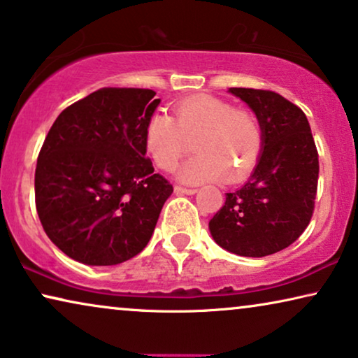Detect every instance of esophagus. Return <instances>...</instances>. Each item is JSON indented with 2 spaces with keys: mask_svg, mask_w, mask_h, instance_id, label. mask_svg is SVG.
<instances>
[{
  "mask_svg": "<svg viewBox=\"0 0 358 358\" xmlns=\"http://www.w3.org/2000/svg\"><path fill=\"white\" fill-rule=\"evenodd\" d=\"M174 192L180 195H194L197 194V189H189V187H182V185H176Z\"/></svg>",
  "mask_w": 358,
  "mask_h": 358,
  "instance_id": "1",
  "label": "esophagus"
}]
</instances>
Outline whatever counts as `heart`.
<instances>
[{
  "label": "heart",
  "instance_id": "obj_1",
  "mask_svg": "<svg viewBox=\"0 0 358 358\" xmlns=\"http://www.w3.org/2000/svg\"><path fill=\"white\" fill-rule=\"evenodd\" d=\"M197 156L185 161L178 178L187 184L224 179L241 182L256 166L264 146L257 115L212 94H195L174 106V117L155 112L146 120L143 148L163 171H171L197 138Z\"/></svg>",
  "mask_w": 358,
  "mask_h": 358
}]
</instances>
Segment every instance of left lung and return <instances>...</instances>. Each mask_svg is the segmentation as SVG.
I'll use <instances>...</instances> for the list:
<instances>
[{
	"label": "left lung",
	"mask_w": 358,
	"mask_h": 358,
	"mask_svg": "<svg viewBox=\"0 0 358 358\" xmlns=\"http://www.w3.org/2000/svg\"><path fill=\"white\" fill-rule=\"evenodd\" d=\"M251 107L264 131L256 169L210 220L218 246L244 257L282 251L305 231L315 210L320 161L300 107L273 91L229 87Z\"/></svg>",
	"instance_id": "1"
}]
</instances>
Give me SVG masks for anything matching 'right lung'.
Instances as JSON below:
<instances>
[{"label": "right lung", "instance_id": "obj_1", "mask_svg": "<svg viewBox=\"0 0 358 358\" xmlns=\"http://www.w3.org/2000/svg\"><path fill=\"white\" fill-rule=\"evenodd\" d=\"M138 87H102L66 107L43 141L36 207L50 241L87 266H115L141 252L173 185L143 148L161 99Z\"/></svg>", "mask_w": 358, "mask_h": 358}]
</instances>
